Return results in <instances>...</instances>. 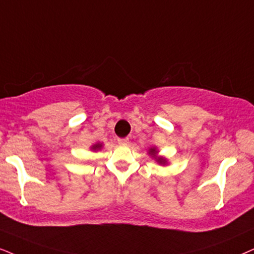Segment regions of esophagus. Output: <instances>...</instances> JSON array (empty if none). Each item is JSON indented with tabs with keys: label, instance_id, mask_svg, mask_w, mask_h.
I'll list each match as a JSON object with an SVG mask.
<instances>
[{
	"label": "esophagus",
	"instance_id": "esophagus-1",
	"mask_svg": "<svg viewBox=\"0 0 254 254\" xmlns=\"http://www.w3.org/2000/svg\"><path fill=\"white\" fill-rule=\"evenodd\" d=\"M118 143L121 144V145H127V143H129V138L124 137V138H118Z\"/></svg>",
	"mask_w": 254,
	"mask_h": 254
}]
</instances>
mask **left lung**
Wrapping results in <instances>:
<instances>
[{"instance_id":"left-lung-1","label":"left lung","mask_w":254,"mask_h":254,"mask_svg":"<svg viewBox=\"0 0 254 254\" xmlns=\"http://www.w3.org/2000/svg\"><path fill=\"white\" fill-rule=\"evenodd\" d=\"M156 152V150L155 149H150V153H155ZM157 162H159V163H165V160L163 159V158H157Z\"/></svg>"}]
</instances>
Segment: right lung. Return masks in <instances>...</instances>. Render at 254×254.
I'll list each match as a JSON object with an SVG mask.
<instances>
[{
  "instance_id": "add662e5",
  "label": "right lung",
  "mask_w": 254,
  "mask_h": 254,
  "mask_svg": "<svg viewBox=\"0 0 254 254\" xmlns=\"http://www.w3.org/2000/svg\"><path fill=\"white\" fill-rule=\"evenodd\" d=\"M101 146H102V144H96V145L92 146V149H94V150H98V149H101Z\"/></svg>"
}]
</instances>
